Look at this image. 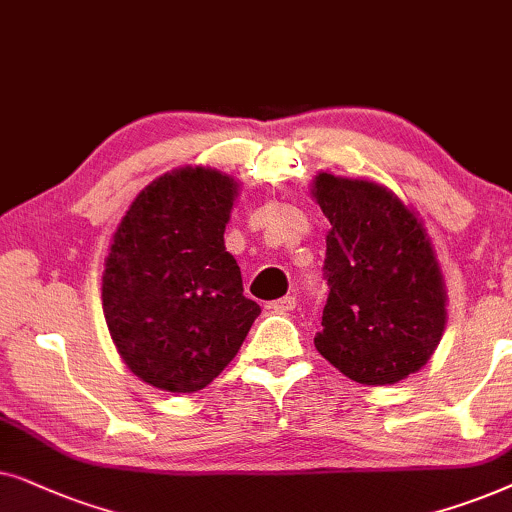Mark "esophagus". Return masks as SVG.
<instances>
[{"instance_id": "esophagus-1", "label": "esophagus", "mask_w": 512, "mask_h": 512, "mask_svg": "<svg viewBox=\"0 0 512 512\" xmlns=\"http://www.w3.org/2000/svg\"><path fill=\"white\" fill-rule=\"evenodd\" d=\"M295 306H297V299L292 295H285L281 299H276V302H269L267 309L274 311V313H288V311L295 309Z\"/></svg>"}]
</instances>
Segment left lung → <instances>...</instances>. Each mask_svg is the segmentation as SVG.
Wrapping results in <instances>:
<instances>
[{"label":"left lung","instance_id":"8db88e82","mask_svg":"<svg viewBox=\"0 0 512 512\" xmlns=\"http://www.w3.org/2000/svg\"><path fill=\"white\" fill-rule=\"evenodd\" d=\"M330 220L327 304L313 337L346 377L386 386L410 377L438 349L447 320L440 264L417 215L370 180L318 173L311 189Z\"/></svg>","mask_w":512,"mask_h":512}]
</instances>
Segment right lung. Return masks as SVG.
<instances>
[{
    "label": "right lung",
    "instance_id": "right-lung-1",
    "mask_svg": "<svg viewBox=\"0 0 512 512\" xmlns=\"http://www.w3.org/2000/svg\"><path fill=\"white\" fill-rule=\"evenodd\" d=\"M238 185L187 166L135 196L109 245L102 311L135 377L170 393L206 388L241 349L260 304L224 248Z\"/></svg>",
    "mask_w": 512,
    "mask_h": 512
}]
</instances>
